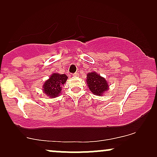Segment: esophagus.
Returning <instances> with one entry per match:
<instances>
[{
    "label": "esophagus",
    "instance_id": "1",
    "mask_svg": "<svg viewBox=\"0 0 157 157\" xmlns=\"http://www.w3.org/2000/svg\"><path fill=\"white\" fill-rule=\"evenodd\" d=\"M78 75H79V73L78 72H75V73L73 74V76L77 77V76H78Z\"/></svg>",
    "mask_w": 157,
    "mask_h": 157
}]
</instances>
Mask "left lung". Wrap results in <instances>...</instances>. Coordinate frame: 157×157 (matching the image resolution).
<instances>
[{"label":"left lung","instance_id":"8db88e82","mask_svg":"<svg viewBox=\"0 0 157 157\" xmlns=\"http://www.w3.org/2000/svg\"><path fill=\"white\" fill-rule=\"evenodd\" d=\"M86 78H87L86 82L90 91L94 95L102 96L109 89V84L105 79L97 74L95 71L87 74Z\"/></svg>","mask_w":157,"mask_h":157}]
</instances>
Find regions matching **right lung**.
<instances>
[{
    "mask_svg": "<svg viewBox=\"0 0 157 157\" xmlns=\"http://www.w3.org/2000/svg\"><path fill=\"white\" fill-rule=\"evenodd\" d=\"M67 75H60L58 73H53L49 79L44 82L43 86V91L47 97L51 98L59 96L62 90V86L67 80Z\"/></svg>",
    "mask_w": 157,
    "mask_h": 157,
    "instance_id": "obj_1",
    "label": "right lung"
}]
</instances>
